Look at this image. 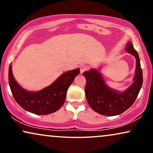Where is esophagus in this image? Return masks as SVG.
<instances>
[{"mask_svg":"<svg viewBox=\"0 0 153 153\" xmlns=\"http://www.w3.org/2000/svg\"><path fill=\"white\" fill-rule=\"evenodd\" d=\"M88 70V67L85 65H83L80 66V72L81 73H83L85 71H86Z\"/></svg>","mask_w":153,"mask_h":153,"instance_id":"34e87169","label":"esophagus"}]
</instances>
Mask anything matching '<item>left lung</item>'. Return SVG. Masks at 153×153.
Returning <instances> with one entry per match:
<instances>
[{
    "label": "left lung",
    "instance_id": "8db88e82",
    "mask_svg": "<svg viewBox=\"0 0 153 153\" xmlns=\"http://www.w3.org/2000/svg\"><path fill=\"white\" fill-rule=\"evenodd\" d=\"M126 51L136 58V71L134 83L124 92L110 88L96 69L84 72L86 79L85 97L92 109L98 114L107 116H117L128 109L137 99L143 84V72L139 54L131 42L127 43Z\"/></svg>",
    "mask_w": 153,
    "mask_h": 153
}]
</instances>
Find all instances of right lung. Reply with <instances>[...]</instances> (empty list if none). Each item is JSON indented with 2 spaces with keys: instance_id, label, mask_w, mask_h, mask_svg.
Masks as SVG:
<instances>
[{
  "instance_id": "obj_1",
  "label": "right lung",
  "mask_w": 153,
  "mask_h": 153,
  "mask_svg": "<svg viewBox=\"0 0 153 153\" xmlns=\"http://www.w3.org/2000/svg\"><path fill=\"white\" fill-rule=\"evenodd\" d=\"M80 73L79 69L68 71L54 82L37 92H30L22 88L16 83L10 64L8 74L9 85L12 95L19 106L27 111L37 115H47L60 109L66 98L67 91L74 78Z\"/></svg>"
}]
</instances>
